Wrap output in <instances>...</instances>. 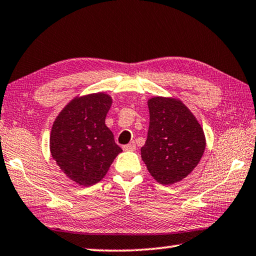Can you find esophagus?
<instances>
[{
  "label": "esophagus",
  "instance_id": "34e87169",
  "mask_svg": "<svg viewBox=\"0 0 256 256\" xmlns=\"http://www.w3.org/2000/svg\"><path fill=\"white\" fill-rule=\"evenodd\" d=\"M123 149H124L125 151H134V150L136 149V142L132 141V142H130L128 144H125V146H123Z\"/></svg>",
  "mask_w": 256,
  "mask_h": 256
}]
</instances>
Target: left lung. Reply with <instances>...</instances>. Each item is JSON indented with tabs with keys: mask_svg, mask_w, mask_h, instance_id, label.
Returning <instances> with one entry per match:
<instances>
[{
	"mask_svg": "<svg viewBox=\"0 0 256 256\" xmlns=\"http://www.w3.org/2000/svg\"><path fill=\"white\" fill-rule=\"evenodd\" d=\"M150 122L141 157L151 176L162 185L185 178L206 149L203 128L190 110L175 98L148 100Z\"/></svg>",
	"mask_w": 256,
	"mask_h": 256,
	"instance_id": "1",
	"label": "left lung"
}]
</instances>
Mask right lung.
Here are the masks:
<instances>
[{
    "mask_svg": "<svg viewBox=\"0 0 256 256\" xmlns=\"http://www.w3.org/2000/svg\"><path fill=\"white\" fill-rule=\"evenodd\" d=\"M112 102V97L102 92L76 97L63 108L52 128V157L79 185L102 180L122 151L105 124Z\"/></svg>",
    "mask_w": 256,
    "mask_h": 256,
    "instance_id": "right-lung-1",
    "label": "right lung"
}]
</instances>
